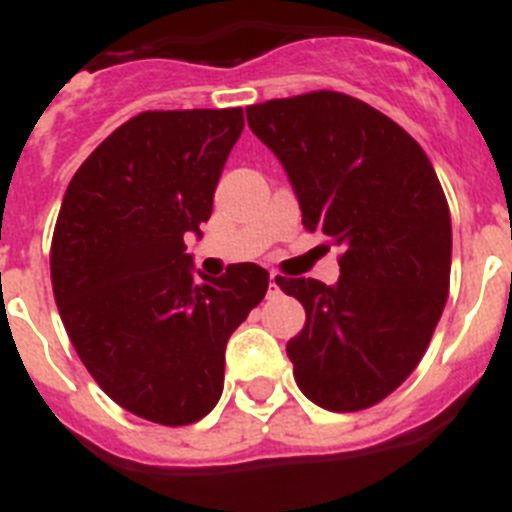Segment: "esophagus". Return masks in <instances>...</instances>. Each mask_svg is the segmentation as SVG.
Masks as SVG:
<instances>
[{"label": "esophagus", "instance_id": "obj_1", "mask_svg": "<svg viewBox=\"0 0 512 512\" xmlns=\"http://www.w3.org/2000/svg\"><path fill=\"white\" fill-rule=\"evenodd\" d=\"M282 292V279L277 274H271L269 277V297H277Z\"/></svg>", "mask_w": 512, "mask_h": 512}]
</instances>
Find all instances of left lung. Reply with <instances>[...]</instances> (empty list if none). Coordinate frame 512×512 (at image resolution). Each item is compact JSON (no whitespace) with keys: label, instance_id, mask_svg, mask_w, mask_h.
I'll list each match as a JSON object with an SVG mask.
<instances>
[{"label":"left lung","instance_id":"1","mask_svg":"<svg viewBox=\"0 0 512 512\" xmlns=\"http://www.w3.org/2000/svg\"><path fill=\"white\" fill-rule=\"evenodd\" d=\"M246 117L287 171L302 225L343 248L336 284L279 277L307 315L287 343L297 387L333 413L372 408L413 374L449 295L436 171L397 122L348 94L271 99Z\"/></svg>","mask_w":512,"mask_h":512}]
</instances>
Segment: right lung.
Instances as JSON below:
<instances>
[{"label":"right lung","mask_w":512,"mask_h":512,"mask_svg":"<svg viewBox=\"0 0 512 512\" xmlns=\"http://www.w3.org/2000/svg\"><path fill=\"white\" fill-rule=\"evenodd\" d=\"M241 130V107L140 112L63 194L51 282L66 333L94 382L153 423L189 425L215 408L230 333L269 287L256 264L205 277L184 246L210 220Z\"/></svg>","instance_id":"1"}]
</instances>
